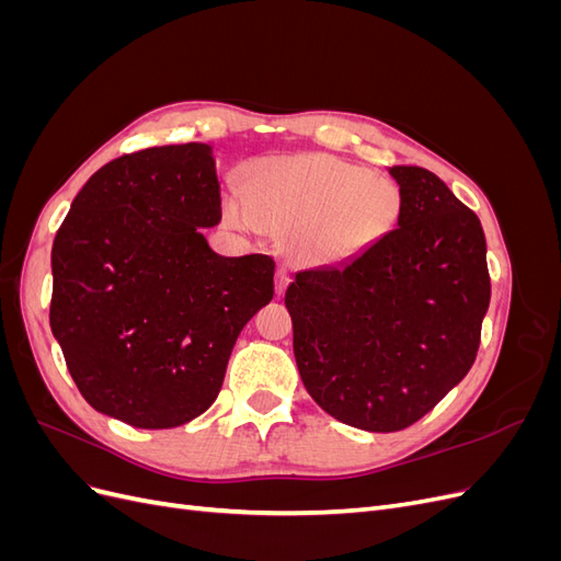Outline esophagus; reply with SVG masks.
<instances>
[{
  "label": "esophagus",
  "mask_w": 561,
  "mask_h": 561,
  "mask_svg": "<svg viewBox=\"0 0 561 561\" xmlns=\"http://www.w3.org/2000/svg\"><path fill=\"white\" fill-rule=\"evenodd\" d=\"M290 280H293L290 268H287V266H278V271H276V293L283 295L285 287L290 285Z\"/></svg>",
  "instance_id": "1"
}]
</instances>
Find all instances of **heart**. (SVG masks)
<instances>
[{
    "label": "heart",
    "mask_w": 561,
    "mask_h": 561,
    "mask_svg": "<svg viewBox=\"0 0 561 561\" xmlns=\"http://www.w3.org/2000/svg\"><path fill=\"white\" fill-rule=\"evenodd\" d=\"M222 208L236 227L287 231L299 262L344 264L396 231L404 194L390 175L330 154H297L254 163L245 196L229 192Z\"/></svg>",
    "instance_id": "heart-1"
}]
</instances>
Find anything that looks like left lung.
<instances>
[{
	"mask_svg": "<svg viewBox=\"0 0 561 561\" xmlns=\"http://www.w3.org/2000/svg\"><path fill=\"white\" fill-rule=\"evenodd\" d=\"M390 175L404 194L396 231L285 293L309 396L371 433L412 426L468 375L491 299L480 217L426 168Z\"/></svg>",
	"mask_w": 561,
	"mask_h": 561,
	"instance_id": "left-lung-1",
	"label": "left lung"
}]
</instances>
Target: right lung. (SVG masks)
<instances>
[{
  "label": "right lung",
  "mask_w": 561,
  "mask_h": 561,
  "mask_svg": "<svg viewBox=\"0 0 561 561\" xmlns=\"http://www.w3.org/2000/svg\"><path fill=\"white\" fill-rule=\"evenodd\" d=\"M210 145L147 147L100 168L56 233L50 330L93 410L175 428L215 402L245 322L274 299L268 254L222 257Z\"/></svg>",
  "instance_id": "right-lung-1"
}]
</instances>
